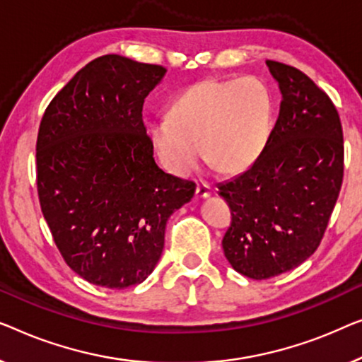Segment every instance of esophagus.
Masks as SVG:
<instances>
[{"label": "esophagus", "instance_id": "1", "mask_svg": "<svg viewBox=\"0 0 362 362\" xmlns=\"http://www.w3.org/2000/svg\"><path fill=\"white\" fill-rule=\"evenodd\" d=\"M195 195H197L198 200H203V198H208V197L211 195V187L208 185V183H205V182L198 183Z\"/></svg>", "mask_w": 362, "mask_h": 362}]
</instances>
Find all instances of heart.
<instances>
[{
    "mask_svg": "<svg viewBox=\"0 0 362 362\" xmlns=\"http://www.w3.org/2000/svg\"><path fill=\"white\" fill-rule=\"evenodd\" d=\"M272 116V95L262 80H203L177 96L169 116L151 124V141L177 177L195 169L200 147L218 172L236 174L262 154Z\"/></svg>",
    "mask_w": 362,
    "mask_h": 362,
    "instance_id": "1",
    "label": "heart"
}]
</instances>
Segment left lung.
I'll return each mask as SVG.
<instances>
[{
  "mask_svg": "<svg viewBox=\"0 0 362 362\" xmlns=\"http://www.w3.org/2000/svg\"><path fill=\"white\" fill-rule=\"evenodd\" d=\"M282 101L262 154L218 183L231 210L223 251L254 281L276 277L317 251L343 183V129L332 100L298 69L267 60Z\"/></svg>",
  "mask_w": 362,
  "mask_h": 362,
  "instance_id": "8db88e82",
  "label": "left lung"
}]
</instances>
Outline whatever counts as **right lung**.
<instances>
[{"instance_id": "right-lung-1", "label": "right lung", "mask_w": 362, "mask_h": 362, "mask_svg": "<svg viewBox=\"0 0 362 362\" xmlns=\"http://www.w3.org/2000/svg\"><path fill=\"white\" fill-rule=\"evenodd\" d=\"M160 65L108 54L86 64L40 121L35 159L42 215L60 254L93 285L126 288L159 262L170 215L195 183L165 174L142 123Z\"/></svg>"}]
</instances>
